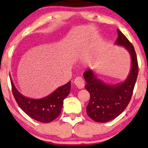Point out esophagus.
I'll list each match as a JSON object with an SVG mask.
<instances>
[{"label": "esophagus", "mask_w": 148, "mask_h": 148, "mask_svg": "<svg viewBox=\"0 0 148 148\" xmlns=\"http://www.w3.org/2000/svg\"><path fill=\"white\" fill-rule=\"evenodd\" d=\"M74 84L79 89H83L85 87V82L84 80L81 77H77L74 79Z\"/></svg>", "instance_id": "esophagus-1"}]
</instances>
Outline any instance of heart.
Segmentation results:
<instances>
[{
    "instance_id": "heart-1",
    "label": "heart",
    "mask_w": 148,
    "mask_h": 148,
    "mask_svg": "<svg viewBox=\"0 0 148 148\" xmlns=\"http://www.w3.org/2000/svg\"><path fill=\"white\" fill-rule=\"evenodd\" d=\"M85 64L88 65V66H91V65L93 64L92 59H87V60L85 61Z\"/></svg>"
}]
</instances>
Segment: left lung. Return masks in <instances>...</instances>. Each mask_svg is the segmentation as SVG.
<instances>
[{"label":"left lung","instance_id":"1","mask_svg":"<svg viewBox=\"0 0 148 148\" xmlns=\"http://www.w3.org/2000/svg\"><path fill=\"white\" fill-rule=\"evenodd\" d=\"M117 32L118 37L115 44L124 47L130 56L131 65L127 78L123 82L111 85L97 77L92 70L83 74L87 83L85 88L90 94V100L86 107L87 113L96 122L113 120L124 111L131 99L138 76L137 58L133 46L119 29Z\"/></svg>","mask_w":148,"mask_h":148}]
</instances>
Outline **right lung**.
<instances>
[{"label":"right lung","mask_w":148,"mask_h":148,"mask_svg":"<svg viewBox=\"0 0 148 148\" xmlns=\"http://www.w3.org/2000/svg\"><path fill=\"white\" fill-rule=\"evenodd\" d=\"M10 76L12 92L20 108L30 117L42 123H49L55 119L61 113L63 100L70 94L71 83L58 87L48 96L40 99L23 96L14 85Z\"/></svg>","instance_id":"obj_1"}]
</instances>
